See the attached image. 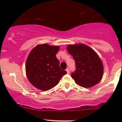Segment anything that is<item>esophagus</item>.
I'll list each match as a JSON object with an SVG mask.
<instances>
[{
    "instance_id": "1",
    "label": "esophagus",
    "mask_w": 122,
    "mask_h": 122,
    "mask_svg": "<svg viewBox=\"0 0 122 122\" xmlns=\"http://www.w3.org/2000/svg\"><path fill=\"white\" fill-rule=\"evenodd\" d=\"M66 71L67 73H68V74L70 73V69H69V68H66Z\"/></svg>"
}]
</instances>
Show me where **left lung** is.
<instances>
[{"instance_id":"1","label":"left lung","mask_w":122,"mask_h":122,"mask_svg":"<svg viewBox=\"0 0 122 122\" xmlns=\"http://www.w3.org/2000/svg\"><path fill=\"white\" fill-rule=\"evenodd\" d=\"M66 49L75 61L76 71L71 74V77L77 84L90 88L100 81L103 65L94 50L82 43L69 45Z\"/></svg>"}]
</instances>
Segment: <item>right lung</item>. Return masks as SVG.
Returning <instances> with one entry per match:
<instances>
[{"instance_id":"right-lung-1","label":"right lung","mask_w":122,"mask_h":122,"mask_svg":"<svg viewBox=\"0 0 122 122\" xmlns=\"http://www.w3.org/2000/svg\"><path fill=\"white\" fill-rule=\"evenodd\" d=\"M57 46L48 44L36 46L28 56L26 63V76L33 86L47 91L58 84L66 71L60 69V61L56 57Z\"/></svg>"}]
</instances>
